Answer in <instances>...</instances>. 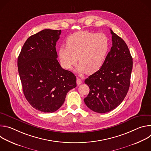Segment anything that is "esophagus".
<instances>
[{
	"mask_svg": "<svg viewBox=\"0 0 151 151\" xmlns=\"http://www.w3.org/2000/svg\"><path fill=\"white\" fill-rule=\"evenodd\" d=\"M82 82V80H81L80 78H77V79H76V83H77V85H81Z\"/></svg>",
	"mask_w": 151,
	"mask_h": 151,
	"instance_id": "1",
	"label": "esophagus"
}]
</instances>
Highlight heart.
<instances>
[{"label": "heart", "mask_w": 151, "mask_h": 151, "mask_svg": "<svg viewBox=\"0 0 151 151\" xmlns=\"http://www.w3.org/2000/svg\"><path fill=\"white\" fill-rule=\"evenodd\" d=\"M67 47H61L58 57L62 67L70 70L79 63L77 71L93 74L103 66L110 48L109 38L103 33L81 31L70 35L66 40Z\"/></svg>", "instance_id": "heart-1"}]
</instances>
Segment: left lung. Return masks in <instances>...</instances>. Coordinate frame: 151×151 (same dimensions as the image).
<instances>
[{
    "mask_svg": "<svg viewBox=\"0 0 151 151\" xmlns=\"http://www.w3.org/2000/svg\"><path fill=\"white\" fill-rule=\"evenodd\" d=\"M112 47L101 68L85 80L90 93L84 99L94 112L103 114L119 106L130 84L133 58L124 40L112 30Z\"/></svg>",
    "mask_w": 151,
    "mask_h": 151,
    "instance_id": "8db88e82",
    "label": "left lung"
}]
</instances>
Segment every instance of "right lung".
I'll return each mask as SVG.
<instances>
[{"label":"right lung","instance_id":"1","mask_svg":"<svg viewBox=\"0 0 151 151\" xmlns=\"http://www.w3.org/2000/svg\"><path fill=\"white\" fill-rule=\"evenodd\" d=\"M61 30H43L30 36L18 57L24 96L36 110L52 113L63 105L67 93L76 87V78L63 69L57 58Z\"/></svg>","mask_w":151,"mask_h":151}]
</instances>
